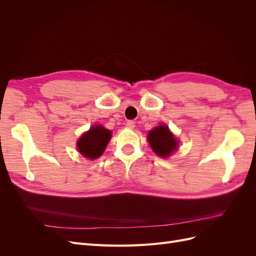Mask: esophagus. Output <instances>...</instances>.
Returning a JSON list of instances; mask_svg holds the SVG:
<instances>
[{"instance_id":"1","label":"esophagus","mask_w":256,"mask_h":256,"mask_svg":"<svg viewBox=\"0 0 256 256\" xmlns=\"http://www.w3.org/2000/svg\"><path fill=\"white\" fill-rule=\"evenodd\" d=\"M134 120H128L127 122H126V127L127 128H129V129H134Z\"/></svg>"}]
</instances>
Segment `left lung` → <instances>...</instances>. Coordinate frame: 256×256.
<instances>
[{
  "instance_id": "8db88e82",
  "label": "left lung",
  "mask_w": 256,
  "mask_h": 256,
  "mask_svg": "<svg viewBox=\"0 0 256 256\" xmlns=\"http://www.w3.org/2000/svg\"><path fill=\"white\" fill-rule=\"evenodd\" d=\"M147 138H148L152 150L162 158L168 157L178 147L176 138L168 130V127L164 125L150 130Z\"/></svg>"
}]
</instances>
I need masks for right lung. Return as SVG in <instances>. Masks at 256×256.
Returning <instances> with one entry per match:
<instances>
[{
	"instance_id": "add662e5",
	"label": "right lung",
	"mask_w": 256,
	"mask_h": 256,
	"mask_svg": "<svg viewBox=\"0 0 256 256\" xmlns=\"http://www.w3.org/2000/svg\"><path fill=\"white\" fill-rule=\"evenodd\" d=\"M111 138V131L102 126L92 127L76 143L78 150L85 158L96 159L104 152Z\"/></svg>"
}]
</instances>
